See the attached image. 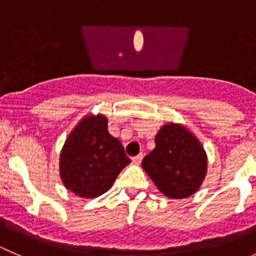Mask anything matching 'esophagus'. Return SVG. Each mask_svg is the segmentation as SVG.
Returning a JSON list of instances; mask_svg holds the SVG:
<instances>
[{
  "label": "esophagus",
  "instance_id": "esophagus-1",
  "mask_svg": "<svg viewBox=\"0 0 256 256\" xmlns=\"http://www.w3.org/2000/svg\"><path fill=\"white\" fill-rule=\"evenodd\" d=\"M142 158H144V154H138V156L132 157V162L135 164H140L141 161H142Z\"/></svg>",
  "mask_w": 256,
  "mask_h": 256
}]
</instances>
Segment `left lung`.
I'll return each instance as SVG.
<instances>
[{"label": "left lung", "mask_w": 256, "mask_h": 256, "mask_svg": "<svg viewBox=\"0 0 256 256\" xmlns=\"http://www.w3.org/2000/svg\"><path fill=\"white\" fill-rule=\"evenodd\" d=\"M154 144L142 168L156 187L174 200L197 192L207 174V154L198 138L183 125L168 122L160 128Z\"/></svg>", "instance_id": "obj_1"}]
</instances>
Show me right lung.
Segmentation results:
<instances>
[{"label": "right lung", "mask_w": 256, "mask_h": 256, "mask_svg": "<svg viewBox=\"0 0 256 256\" xmlns=\"http://www.w3.org/2000/svg\"><path fill=\"white\" fill-rule=\"evenodd\" d=\"M131 160L108 131L102 114L88 115L69 134L62 148L59 172L66 190L82 198L108 192Z\"/></svg>", "instance_id": "right-lung-1"}]
</instances>
